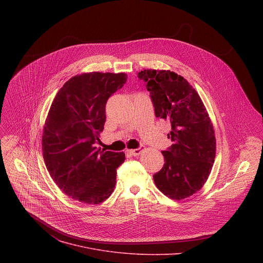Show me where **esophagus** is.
I'll use <instances>...</instances> for the list:
<instances>
[{"instance_id": "obj_1", "label": "esophagus", "mask_w": 263, "mask_h": 263, "mask_svg": "<svg viewBox=\"0 0 263 263\" xmlns=\"http://www.w3.org/2000/svg\"><path fill=\"white\" fill-rule=\"evenodd\" d=\"M128 154H130L132 156H139L142 153V149H134V150L127 151Z\"/></svg>"}]
</instances>
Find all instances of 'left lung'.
Here are the masks:
<instances>
[{"mask_svg": "<svg viewBox=\"0 0 263 263\" xmlns=\"http://www.w3.org/2000/svg\"><path fill=\"white\" fill-rule=\"evenodd\" d=\"M138 78L146 82L156 117L171 123L167 136L173 144L162 151L165 164L154 174L155 184L172 199L186 198L203 186L215 161L216 138L209 113L183 77L144 70Z\"/></svg>", "mask_w": 263, "mask_h": 263, "instance_id": "left-lung-1", "label": "left lung"}]
</instances>
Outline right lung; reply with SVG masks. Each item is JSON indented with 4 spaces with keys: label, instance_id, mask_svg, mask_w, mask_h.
I'll use <instances>...</instances> for the list:
<instances>
[{
    "label": "right lung",
    "instance_id": "add662e5",
    "mask_svg": "<svg viewBox=\"0 0 263 263\" xmlns=\"http://www.w3.org/2000/svg\"><path fill=\"white\" fill-rule=\"evenodd\" d=\"M124 73H85L71 78L50 106L42 134L45 166L57 185L73 199L98 204L116 183L124 153L97 149L108 98L122 88Z\"/></svg>",
    "mask_w": 263,
    "mask_h": 263
}]
</instances>
